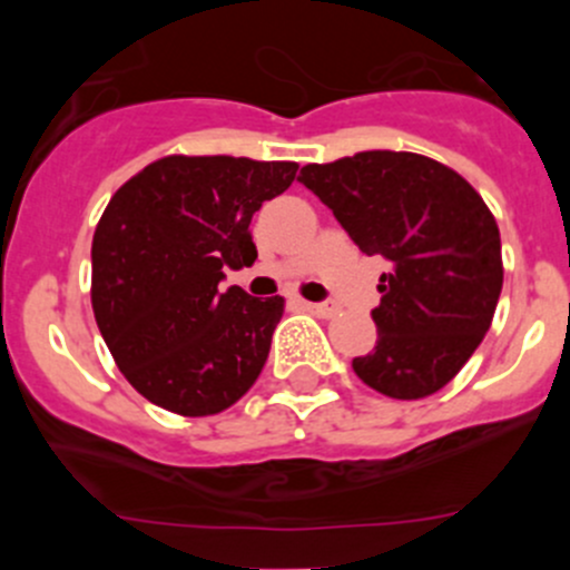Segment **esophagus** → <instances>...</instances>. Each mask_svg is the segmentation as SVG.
<instances>
[{
  "mask_svg": "<svg viewBox=\"0 0 570 570\" xmlns=\"http://www.w3.org/2000/svg\"><path fill=\"white\" fill-rule=\"evenodd\" d=\"M303 306H306L312 314H317V317H322V320L336 317V312H338L336 303H327V301L325 303H303Z\"/></svg>",
  "mask_w": 570,
  "mask_h": 570,
  "instance_id": "esophagus-1",
  "label": "esophagus"
}]
</instances>
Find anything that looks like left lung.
<instances>
[{
  "mask_svg": "<svg viewBox=\"0 0 570 570\" xmlns=\"http://www.w3.org/2000/svg\"><path fill=\"white\" fill-rule=\"evenodd\" d=\"M366 256H383L377 344L353 358L375 392L422 400L480 347L502 292V239L461 174L411 151H361L297 176Z\"/></svg>",
  "mask_w": 570,
  "mask_h": 570,
  "instance_id": "left-lung-1",
  "label": "left lung"
}]
</instances>
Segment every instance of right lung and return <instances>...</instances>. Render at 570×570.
Listing matches in <instances>:
<instances>
[{
  "instance_id": "add662e5",
  "label": "right lung",
  "mask_w": 570,
  "mask_h": 570,
  "mask_svg": "<svg viewBox=\"0 0 570 570\" xmlns=\"http://www.w3.org/2000/svg\"><path fill=\"white\" fill-rule=\"evenodd\" d=\"M297 163L163 157L109 198L94 234L96 325L126 381L181 416L232 407L267 361L284 297L220 289L256 262L250 220Z\"/></svg>"
}]
</instances>
